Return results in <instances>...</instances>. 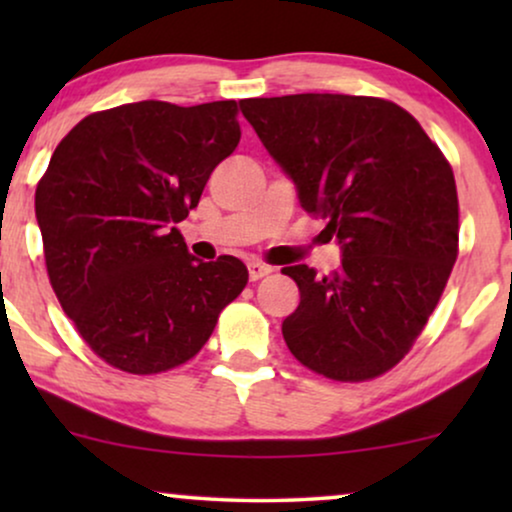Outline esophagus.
Wrapping results in <instances>:
<instances>
[{"mask_svg": "<svg viewBox=\"0 0 512 512\" xmlns=\"http://www.w3.org/2000/svg\"><path fill=\"white\" fill-rule=\"evenodd\" d=\"M247 268H249V279H251V282H256V279H261V277L270 275V272H272L270 265H265L261 261H249Z\"/></svg>", "mask_w": 512, "mask_h": 512, "instance_id": "esophagus-1", "label": "esophagus"}]
</instances>
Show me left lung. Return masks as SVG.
<instances>
[{"mask_svg":"<svg viewBox=\"0 0 512 512\" xmlns=\"http://www.w3.org/2000/svg\"><path fill=\"white\" fill-rule=\"evenodd\" d=\"M240 109L296 184L300 207L328 219L340 268L284 275L300 303L282 321L291 354L314 373L363 382L387 373L422 333L457 261L452 167L408 111L361 95L251 97Z\"/></svg>","mask_w":512,"mask_h":512,"instance_id":"left-lung-1","label":"left lung"}]
</instances>
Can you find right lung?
<instances>
[{
  "label": "right lung",
  "mask_w": 512,
  "mask_h": 512,
  "mask_svg": "<svg viewBox=\"0 0 512 512\" xmlns=\"http://www.w3.org/2000/svg\"><path fill=\"white\" fill-rule=\"evenodd\" d=\"M240 135L235 100H144L86 116L53 151L34 195L48 279L109 366H181L247 286L240 258L202 263L174 228Z\"/></svg>",
  "instance_id": "1"
}]
</instances>
